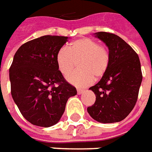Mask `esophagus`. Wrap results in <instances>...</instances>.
Returning a JSON list of instances; mask_svg holds the SVG:
<instances>
[{
  "label": "esophagus",
  "instance_id": "obj_1",
  "mask_svg": "<svg viewBox=\"0 0 152 152\" xmlns=\"http://www.w3.org/2000/svg\"><path fill=\"white\" fill-rule=\"evenodd\" d=\"M85 91V89H77V93H78V94H81L83 92Z\"/></svg>",
  "mask_w": 152,
  "mask_h": 152
}]
</instances>
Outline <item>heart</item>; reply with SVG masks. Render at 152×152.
Masks as SVG:
<instances>
[{"instance_id":"obj_1","label":"heart","mask_w":152,"mask_h":152,"mask_svg":"<svg viewBox=\"0 0 152 152\" xmlns=\"http://www.w3.org/2000/svg\"><path fill=\"white\" fill-rule=\"evenodd\" d=\"M110 61L109 50L88 37L73 40L68 50L63 47L56 54L57 66L64 76L68 75L78 63L79 69L67 76L66 80L79 87L89 85L94 79H101L108 70Z\"/></svg>"}]
</instances>
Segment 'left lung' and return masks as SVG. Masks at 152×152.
Returning a JSON list of instances; mask_svg holds the SVG:
<instances>
[{"instance_id": "obj_1", "label": "left lung", "mask_w": 152, "mask_h": 152, "mask_svg": "<svg viewBox=\"0 0 152 152\" xmlns=\"http://www.w3.org/2000/svg\"><path fill=\"white\" fill-rule=\"evenodd\" d=\"M94 36L108 47L111 61L102 79L89 88L96 100L87 111L100 123L119 122L130 113L137 102L142 80L140 60L133 48L116 35L99 31Z\"/></svg>"}]
</instances>
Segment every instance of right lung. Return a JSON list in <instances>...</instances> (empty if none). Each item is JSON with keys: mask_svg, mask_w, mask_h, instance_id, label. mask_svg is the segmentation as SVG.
Segmentation results:
<instances>
[{"mask_svg": "<svg viewBox=\"0 0 152 152\" xmlns=\"http://www.w3.org/2000/svg\"><path fill=\"white\" fill-rule=\"evenodd\" d=\"M67 37L43 36L19 47L10 68L11 95L23 116L31 124H57L70 97L77 94L57 66L56 54Z\"/></svg>", "mask_w": 152, "mask_h": 152, "instance_id": "right-lung-1", "label": "right lung"}]
</instances>
